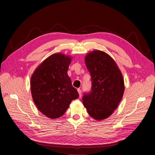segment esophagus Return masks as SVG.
Wrapping results in <instances>:
<instances>
[{"label":"esophagus","instance_id":"1","mask_svg":"<svg viewBox=\"0 0 155 155\" xmlns=\"http://www.w3.org/2000/svg\"><path fill=\"white\" fill-rule=\"evenodd\" d=\"M77 91H78V94H79V97H81V96H82V91H81V90L80 89V88H78Z\"/></svg>","mask_w":155,"mask_h":155}]
</instances>
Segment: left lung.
I'll list each match as a JSON object with an SVG mask.
<instances>
[{
    "instance_id": "obj_1",
    "label": "left lung",
    "mask_w": 155,
    "mask_h": 155,
    "mask_svg": "<svg viewBox=\"0 0 155 155\" xmlns=\"http://www.w3.org/2000/svg\"><path fill=\"white\" fill-rule=\"evenodd\" d=\"M85 64L91 76V91L84 93V106L96 120L108 117L117 108L123 96V76L116 62L109 55L94 51L85 57Z\"/></svg>"
}]
</instances>
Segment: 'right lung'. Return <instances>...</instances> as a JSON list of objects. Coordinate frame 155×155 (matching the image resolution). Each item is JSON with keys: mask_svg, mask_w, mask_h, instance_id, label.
Listing matches in <instances>:
<instances>
[{"mask_svg": "<svg viewBox=\"0 0 155 155\" xmlns=\"http://www.w3.org/2000/svg\"><path fill=\"white\" fill-rule=\"evenodd\" d=\"M71 61V57L63 54H52L39 65L31 77L35 104L48 118L61 117L71 101L79 97L67 74Z\"/></svg>", "mask_w": 155, "mask_h": 155, "instance_id": "right-lung-1", "label": "right lung"}]
</instances>
